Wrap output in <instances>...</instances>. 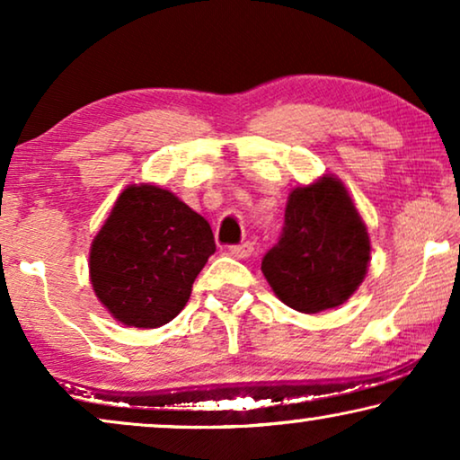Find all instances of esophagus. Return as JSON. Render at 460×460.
<instances>
[{"label":"esophagus","instance_id":"1","mask_svg":"<svg viewBox=\"0 0 460 460\" xmlns=\"http://www.w3.org/2000/svg\"><path fill=\"white\" fill-rule=\"evenodd\" d=\"M253 244L251 243H243L236 244V247H230V255L236 257V260H247V257L253 255Z\"/></svg>","mask_w":460,"mask_h":460}]
</instances>
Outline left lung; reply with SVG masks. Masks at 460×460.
<instances>
[{
  "label": "left lung",
  "mask_w": 460,
  "mask_h": 460,
  "mask_svg": "<svg viewBox=\"0 0 460 460\" xmlns=\"http://www.w3.org/2000/svg\"><path fill=\"white\" fill-rule=\"evenodd\" d=\"M370 263V236L348 188L335 175L293 188L285 228L261 272L282 304L318 314L348 301Z\"/></svg>",
  "instance_id": "obj_1"
}]
</instances>
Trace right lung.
<instances>
[{"instance_id": "1", "label": "right lung", "mask_w": 460, "mask_h": 460, "mask_svg": "<svg viewBox=\"0 0 460 460\" xmlns=\"http://www.w3.org/2000/svg\"><path fill=\"white\" fill-rule=\"evenodd\" d=\"M216 253L209 222L173 192L129 184L90 247V282L117 323L156 329L184 310Z\"/></svg>"}]
</instances>
